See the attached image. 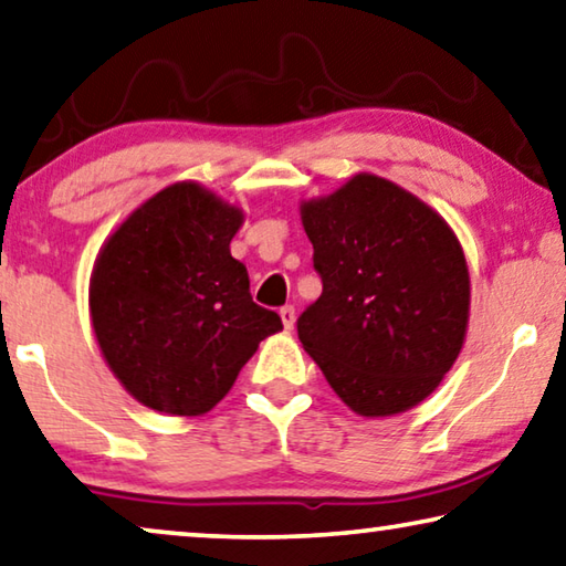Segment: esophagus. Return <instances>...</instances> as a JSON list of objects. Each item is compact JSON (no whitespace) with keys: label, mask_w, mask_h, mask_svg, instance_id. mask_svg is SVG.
Segmentation results:
<instances>
[{"label":"esophagus","mask_w":566,"mask_h":566,"mask_svg":"<svg viewBox=\"0 0 566 566\" xmlns=\"http://www.w3.org/2000/svg\"><path fill=\"white\" fill-rule=\"evenodd\" d=\"M280 317H282V325H284V331H292L294 323H297V312H294V307H292V305L282 307V310H280Z\"/></svg>","instance_id":"1"}]
</instances>
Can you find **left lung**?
Returning a JSON list of instances; mask_svg holds the SVG:
<instances>
[{"mask_svg":"<svg viewBox=\"0 0 566 566\" xmlns=\"http://www.w3.org/2000/svg\"><path fill=\"white\" fill-rule=\"evenodd\" d=\"M323 294L297 319L302 348L360 417H394L458 360L470 272L450 223L386 177L358 172L300 202Z\"/></svg>","mask_w":566,"mask_h":566,"instance_id":"8db88e82","label":"left lung"}]
</instances>
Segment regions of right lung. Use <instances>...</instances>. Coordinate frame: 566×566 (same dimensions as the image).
I'll list each match as a JSON object with an SVG mask.
<instances>
[{
  "instance_id": "add662e5",
  "label": "right lung",
  "mask_w": 566,
  "mask_h": 566,
  "mask_svg": "<svg viewBox=\"0 0 566 566\" xmlns=\"http://www.w3.org/2000/svg\"><path fill=\"white\" fill-rule=\"evenodd\" d=\"M243 210L196 180L172 182L134 208L94 261L88 310L119 384L147 409L200 417L216 407L276 312L249 294L231 256Z\"/></svg>"
}]
</instances>
